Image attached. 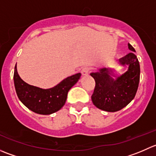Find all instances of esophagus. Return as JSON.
<instances>
[{
  "label": "esophagus",
  "mask_w": 156,
  "mask_h": 156,
  "mask_svg": "<svg viewBox=\"0 0 156 156\" xmlns=\"http://www.w3.org/2000/svg\"><path fill=\"white\" fill-rule=\"evenodd\" d=\"M90 70V69L89 67H84V68L81 69V74H82L83 75H87V74L89 73Z\"/></svg>",
  "instance_id": "1"
}]
</instances>
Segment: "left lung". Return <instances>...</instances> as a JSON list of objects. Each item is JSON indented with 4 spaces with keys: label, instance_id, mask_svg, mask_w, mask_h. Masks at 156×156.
Returning <instances> with one entry per match:
<instances>
[{
    "label": "left lung",
    "instance_id": "8db88e82",
    "mask_svg": "<svg viewBox=\"0 0 156 156\" xmlns=\"http://www.w3.org/2000/svg\"><path fill=\"white\" fill-rule=\"evenodd\" d=\"M131 53L119 59L122 66L128 69L120 76L114 77V69L102 68L93 72L91 76L96 82L91 100L96 107L106 112H117L127 106L134 98L140 82V68L134 48L128 44Z\"/></svg>",
    "mask_w": 156,
    "mask_h": 156
}]
</instances>
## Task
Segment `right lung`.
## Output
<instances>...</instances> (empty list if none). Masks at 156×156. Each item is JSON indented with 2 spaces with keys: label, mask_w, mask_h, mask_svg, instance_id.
Returning a JSON list of instances; mask_svg holds the SVG:
<instances>
[{
  "label": "right lung",
  "mask_w": 156,
  "mask_h": 156,
  "mask_svg": "<svg viewBox=\"0 0 156 156\" xmlns=\"http://www.w3.org/2000/svg\"><path fill=\"white\" fill-rule=\"evenodd\" d=\"M80 77L81 73H77L65 78L55 87L42 89L25 82L19 75L16 65L13 81L17 96L26 107L37 114L50 115L65 105L69 90Z\"/></svg>",
  "instance_id": "add662e5"
}]
</instances>
